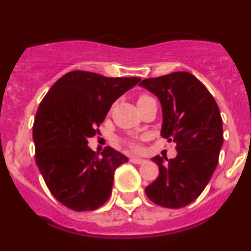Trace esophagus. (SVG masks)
Instances as JSON below:
<instances>
[{
  "instance_id": "obj_1",
  "label": "esophagus",
  "mask_w": 251,
  "mask_h": 251,
  "mask_svg": "<svg viewBox=\"0 0 251 251\" xmlns=\"http://www.w3.org/2000/svg\"><path fill=\"white\" fill-rule=\"evenodd\" d=\"M129 161H130L131 163H135V165H141V163L145 162V160H143V158H139V157H130L129 158Z\"/></svg>"
}]
</instances>
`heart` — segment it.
I'll list each match as a JSON object with an SVG mask.
<instances>
[{
  "label": "heart",
  "mask_w": 251,
  "mask_h": 251,
  "mask_svg": "<svg viewBox=\"0 0 251 251\" xmlns=\"http://www.w3.org/2000/svg\"><path fill=\"white\" fill-rule=\"evenodd\" d=\"M149 98H151V96H149L148 94H140V95L138 96V103H140L141 101L146 100V99ZM125 145L131 151L140 150V144H139L136 140H125Z\"/></svg>",
  "instance_id": "heart-1"
}]
</instances>
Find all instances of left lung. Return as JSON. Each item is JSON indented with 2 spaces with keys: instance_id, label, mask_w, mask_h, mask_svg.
Instances as JSON below:
<instances>
[{
  "instance_id": "8db88e82",
  "label": "left lung",
  "mask_w": 251,
  "mask_h": 251,
  "mask_svg": "<svg viewBox=\"0 0 251 251\" xmlns=\"http://www.w3.org/2000/svg\"><path fill=\"white\" fill-rule=\"evenodd\" d=\"M141 86L155 94L162 106L161 135L176 143L177 156L163 166L155 156L157 179L145 188L149 199L167 209L194 201L212 177L223 144L222 118L206 86L188 72L144 79Z\"/></svg>"
}]
</instances>
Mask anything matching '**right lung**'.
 <instances>
[{"mask_svg": "<svg viewBox=\"0 0 251 251\" xmlns=\"http://www.w3.org/2000/svg\"><path fill=\"white\" fill-rule=\"evenodd\" d=\"M140 78H108L73 71L59 78L42 99L33 126L35 161L51 194L74 211L102 206L112 193L116 168L128 158L105 148L89 149L112 103Z\"/></svg>", "mask_w": 251, "mask_h": 251, "instance_id": "right-lung-1", "label": "right lung"}]
</instances>
